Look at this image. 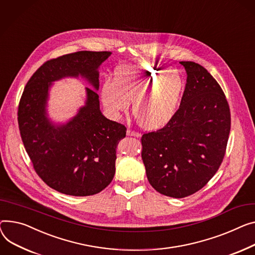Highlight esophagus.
Returning a JSON list of instances; mask_svg holds the SVG:
<instances>
[{"label": "esophagus", "mask_w": 255, "mask_h": 255, "mask_svg": "<svg viewBox=\"0 0 255 255\" xmlns=\"http://www.w3.org/2000/svg\"><path fill=\"white\" fill-rule=\"evenodd\" d=\"M127 135L128 136H134V137H140V134L136 131H133V130H130L128 129L127 130Z\"/></svg>", "instance_id": "esophagus-1"}]
</instances>
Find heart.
Listing matches in <instances>:
<instances>
[{"label": "heart", "instance_id": "b5f03b06", "mask_svg": "<svg viewBox=\"0 0 255 255\" xmlns=\"http://www.w3.org/2000/svg\"><path fill=\"white\" fill-rule=\"evenodd\" d=\"M183 92L178 73L167 72L154 64L121 65L113 82L106 81L101 98L114 114L125 112L132 101V115L139 127L156 130L174 116Z\"/></svg>", "mask_w": 255, "mask_h": 255}]
</instances>
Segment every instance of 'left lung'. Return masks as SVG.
<instances>
[{
	"label": "left lung",
	"mask_w": 255,
	"mask_h": 255,
	"mask_svg": "<svg viewBox=\"0 0 255 255\" xmlns=\"http://www.w3.org/2000/svg\"><path fill=\"white\" fill-rule=\"evenodd\" d=\"M180 64L188 77L179 109L163 128L141 137L148 182L172 198L191 196L213 177L231 130L230 107L216 80L199 63Z\"/></svg>",
	"instance_id": "obj_1"
}]
</instances>
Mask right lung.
Wrapping results in <instances>:
<instances>
[{"label": "right lung", "mask_w": 255, "mask_h": 255, "mask_svg": "<svg viewBox=\"0 0 255 255\" xmlns=\"http://www.w3.org/2000/svg\"><path fill=\"white\" fill-rule=\"evenodd\" d=\"M109 51H79L50 59L28 80L18 106V126L33 169L53 190L70 196L95 195L115 175L116 148L126 127L100 112L97 92L87 89V105L71 122L54 126L45 113L50 84L82 75L99 88L98 67Z\"/></svg>", "instance_id": "obj_1"}]
</instances>
